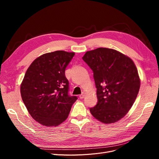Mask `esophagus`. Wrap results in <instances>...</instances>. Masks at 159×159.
<instances>
[{"label":"esophagus","instance_id":"34e87169","mask_svg":"<svg viewBox=\"0 0 159 159\" xmlns=\"http://www.w3.org/2000/svg\"><path fill=\"white\" fill-rule=\"evenodd\" d=\"M85 96V93L83 92L81 95H80V99H83V98H84Z\"/></svg>","mask_w":159,"mask_h":159}]
</instances>
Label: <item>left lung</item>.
I'll use <instances>...</instances> for the list:
<instances>
[{
	"instance_id": "obj_1",
	"label": "left lung",
	"mask_w": 159,
	"mask_h": 159,
	"mask_svg": "<svg viewBox=\"0 0 159 159\" xmlns=\"http://www.w3.org/2000/svg\"><path fill=\"white\" fill-rule=\"evenodd\" d=\"M84 61L93 72L98 103L89 109L102 123H115L131 108L140 88L141 80L133 61L113 49L98 48L88 51Z\"/></svg>"
}]
</instances>
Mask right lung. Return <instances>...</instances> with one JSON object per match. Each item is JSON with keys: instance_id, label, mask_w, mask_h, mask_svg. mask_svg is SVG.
Returning a JSON list of instances; mask_svg holds the SVG:
<instances>
[{"instance_id": "1", "label": "right lung", "mask_w": 159, "mask_h": 159, "mask_svg": "<svg viewBox=\"0 0 159 159\" xmlns=\"http://www.w3.org/2000/svg\"><path fill=\"white\" fill-rule=\"evenodd\" d=\"M74 52L63 50L46 53L33 61L20 85L24 103L32 117L44 126H57L68 118L78 99L68 95L65 75Z\"/></svg>"}]
</instances>
